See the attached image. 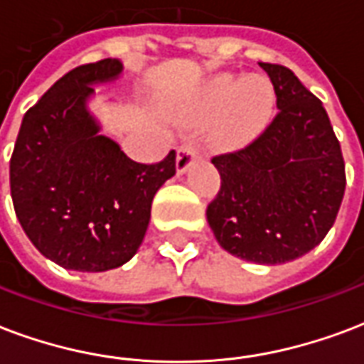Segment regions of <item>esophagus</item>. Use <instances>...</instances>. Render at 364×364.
Here are the masks:
<instances>
[{"label":"esophagus","instance_id":"1","mask_svg":"<svg viewBox=\"0 0 364 364\" xmlns=\"http://www.w3.org/2000/svg\"><path fill=\"white\" fill-rule=\"evenodd\" d=\"M198 156H200V150H198V146H196L195 142H183L181 146H179V150H177V171H179V173H185V171L193 166V161H195Z\"/></svg>","mask_w":364,"mask_h":364}]
</instances>
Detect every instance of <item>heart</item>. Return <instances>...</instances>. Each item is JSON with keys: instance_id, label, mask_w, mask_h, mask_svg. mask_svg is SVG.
I'll return each instance as SVG.
<instances>
[{"instance_id": "b5f03b06", "label": "heart", "mask_w": 364, "mask_h": 364, "mask_svg": "<svg viewBox=\"0 0 364 364\" xmlns=\"http://www.w3.org/2000/svg\"><path fill=\"white\" fill-rule=\"evenodd\" d=\"M274 102V88L262 77H216L204 94L206 114L216 115L214 142L222 148H239L252 141L268 125Z\"/></svg>"}]
</instances>
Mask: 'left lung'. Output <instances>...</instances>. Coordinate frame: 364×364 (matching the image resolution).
I'll return each mask as SVG.
<instances>
[{
  "label": "left lung",
  "instance_id": "obj_1",
  "mask_svg": "<svg viewBox=\"0 0 364 364\" xmlns=\"http://www.w3.org/2000/svg\"><path fill=\"white\" fill-rule=\"evenodd\" d=\"M278 114L241 150L212 158L222 177L206 218L230 255L284 264L326 237L346 193V164L324 106L291 69L262 63Z\"/></svg>",
  "mask_w": 364,
  "mask_h": 364
}]
</instances>
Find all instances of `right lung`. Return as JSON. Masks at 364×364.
Here are the masks:
<instances>
[{
  "label": "right lung",
  "mask_w": 364,
  "mask_h": 364,
  "mask_svg": "<svg viewBox=\"0 0 364 364\" xmlns=\"http://www.w3.org/2000/svg\"><path fill=\"white\" fill-rule=\"evenodd\" d=\"M119 59L75 67L24 114L9 164L11 198L32 245L67 270L106 272L141 247L156 191L175 175L131 160L86 109L94 85L117 79Z\"/></svg>",
  "instance_id": "1"
}]
</instances>
